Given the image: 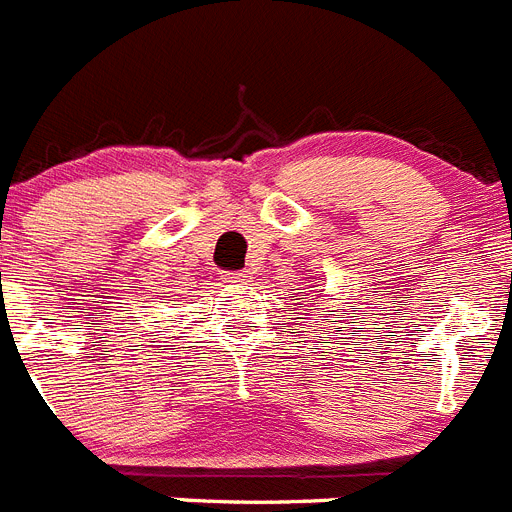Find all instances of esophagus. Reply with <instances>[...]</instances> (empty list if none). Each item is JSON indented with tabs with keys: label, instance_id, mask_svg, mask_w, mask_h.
<instances>
[{
	"label": "esophagus",
	"instance_id": "1",
	"mask_svg": "<svg viewBox=\"0 0 512 512\" xmlns=\"http://www.w3.org/2000/svg\"><path fill=\"white\" fill-rule=\"evenodd\" d=\"M222 279H225V282H230V285H243V282H248V274L246 272H225L222 274Z\"/></svg>",
	"mask_w": 512,
	"mask_h": 512
}]
</instances>
